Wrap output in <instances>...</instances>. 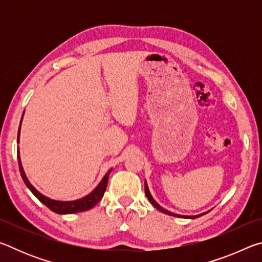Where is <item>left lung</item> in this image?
<instances>
[{
    "label": "left lung",
    "instance_id": "obj_1",
    "mask_svg": "<svg viewBox=\"0 0 262 262\" xmlns=\"http://www.w3.org/2000/svg\"><path fill=\"white\" fill-rule=\"evenodd\" d=\"M144 190H145V195H147L148 200L152 203V206H154L155 208H157V209H158L159 211L164 212V214H167V215H171V216H176V217H185V219H195V217H199V216H201V215H205V214H201V215H196V216H181V215H178V214H173V212H171V211H168V210H166V209H164V208H162L161 206L158 205V203H157L156 201L154 200V198L151 196V194H150V192H149L147 181H144Z\"/></svg>",
    "mask_w": 262,
    "mask_h": 262
}]
</instances>
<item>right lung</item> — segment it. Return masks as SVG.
<instances>
[{
	"instance_id": "1",
	"label": "right lung",
	"mask_w": 262,
	"mask_h": 262,
	"mask_svg": "<svg viewBox=\"0 0 262 262\" xmlns=\"http://www.w3.org/2000/svg\"><path fill=\"white\" fill-rule=\"evenodd\" d=\"M21 119H23V118H21ZM19 129H20V127H19ZM19 129H18V136H17V142H19ZM17 158H18V165H19L20 176H21V178H23L25 185L28 186V188L34 194V196L37 198L39 201L42 202L43 205L50 208L52 211L56 212V214H74V212L85 211V210L91 209L92 207H95L97 203H98L101 200V198L104 196V193L106 190V186H107L108 177H110L111 171H112V170H110L107 173L105 174L103 180L100 181L99 185L97 186V187L94 190H92L90 194L86 195V196L79 199V200H76V201H55V200H52V199L46 198L45 195H42L41 193H39L38 190L35 189L32 185H31V183L28 180V178H26L25 172L23 170V166H21L19 151H18V155H17Z\"/></svg>"
}]
</instances>
